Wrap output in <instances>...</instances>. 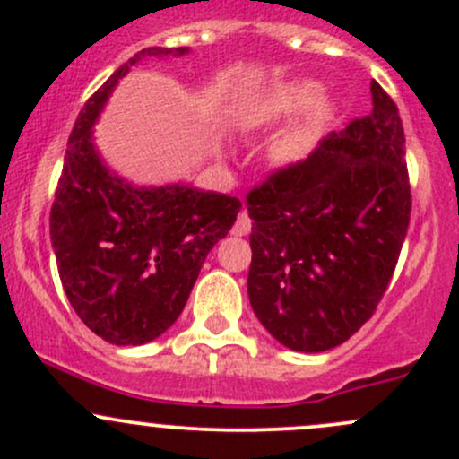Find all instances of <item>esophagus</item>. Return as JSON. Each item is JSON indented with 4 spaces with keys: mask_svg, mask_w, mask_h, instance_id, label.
<instances>
[{
    "mask_svg": "<svg viewBox=\"0 0 459 459\" xmlns=\"http://www.w3.org/2000/svg\"><path fill=\"white\" fill-rule=\"evenodd\" d=\"M248 233H251V217H248L247 211H242L238 215V221H235V226H233V235L242 238V235H248Z\"/></svg>",
    "mask_w": 459,
    "mask_h": 459,
    "instance_id": "34e87169",
    "label": "esophagus"
}]
</instances>
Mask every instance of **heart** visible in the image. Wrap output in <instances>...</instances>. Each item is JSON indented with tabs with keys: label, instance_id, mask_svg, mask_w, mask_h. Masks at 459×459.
<instances>
[{
	"label": "heart",
	"instance_id": "heart-1",
	"mask_svg": "<svg viewBox=\"0 0 459 459\" xmlns=\"http://www.w3.org/2000/svg\"><path fill=\"white\" fill-rule=\"evenodd\" d=\"M335 117V101L326 95L322 97L319 82L293 80L266 88L253 97L242 108L239 126L244 131H271L292 118L294 122L281 128L268 143L266 157L273 169L295 170L319 151Z\"/></svg>",
	"mask_w": 459,
	"mask_h": 459
}]
</instances>
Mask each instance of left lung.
Segmentation results:
<instances>
[{
  "instance_id": "left-lung-1",
  "label": "left lung",
  "mask_w": 459,
  "mask_h": 459,
  "mask_svg": "<svg viewBox=\"0 0 459 459\" xmlns=\"http://www.w3.org/2000/svg\"><path fill=\"white\" fill-rule=\"evenodd\" d=\"M371 97L367 117L247 197L248 299L262 326L299 353L335 349L373 316L409 229L404 128L377 82Z\"/></svg>"
}]
</instances>
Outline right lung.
I'll list each match as a JSON object with an SVG mask.
<instances>
[{
    "instance_id": "right-lung-1",
    "label": "right lung",
    "mask_w": 459,
    "mask_h": 459,
    "mask_svg": "<svg viewBox=\"0 0 459 459\" xmlns=\"http://www.w3.org/2000/svg\"><path fill=\"white\" fill-rule=\"evenodd\" d=\"M188 50L152 46L133 55L86 101L68 137L50 244L68 302L110 344L140 346L173 326L204 259L242 208L238 197L188 182L133 184L106 164L95 143V124L131 68Z\"/></svg>"
}]
</instances>
